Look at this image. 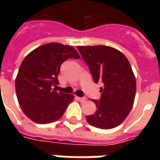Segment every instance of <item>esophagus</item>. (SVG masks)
I'll return each mask as SVG.
<instances>
[{
    "instance_id": "1",
    "label": "esophagus",
    "mask_w": 160,
    "mask_h": 160,
    "mask_svg": "<svg viewBox=\"0 0 160 160\" xmlns=\"http://www.w3.org/2000/svg\"><path fill=\"white\" fill-rule=\"evenodd\" d=\"M78 98V99H79V100H80V102H85V101L87 100V98H80V97H78V98Z\"/></svg>"
}]
</instances>
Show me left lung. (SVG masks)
<instances>
[{
	"mask_svg": "<svg viewBox=\"0 0 160 160\" xmlns=\"http://www.w3.org/2000/svg\"><path fill=\"white\" fill-rule=\"evenodd\" d=\"M90 68L93 80L100 81V101L92 100L97 111L87 116L93 127L110 129L123 122L134 105L136 81L127 57L118 49L104 45L77 46Z\"/></svg>",
	"mask_w": 160,
	"mask_h": 160,
	"instance_id": "8db88e82",
	"label": "left lung"
}]
</instances>
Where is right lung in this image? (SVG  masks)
<instances>
[{"instance_id": "obj_1", "label": "right lung", "mask_w": 160, "mask_h": 160, "mask_svg": "<svg viewBox=\"0 0 160 160\" xmlns=\"http://www.w3.org/2000/svg\"><path fill=\"white\" fill-rule=\"evenodd\" d=\"M68 58H80L73 47L49 42L33 49L23 60L15 79L16 95L23 112L34 122L59 120L73 100V94L51 88L59 84L60 67Z\"/></svg>"}]
</instances>
